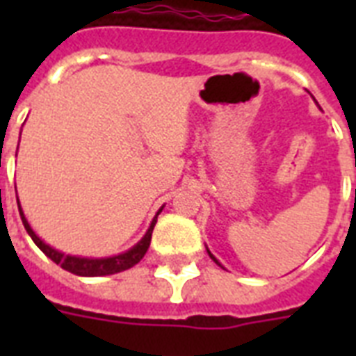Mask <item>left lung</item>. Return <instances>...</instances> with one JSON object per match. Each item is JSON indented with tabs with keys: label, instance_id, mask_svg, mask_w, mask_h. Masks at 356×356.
Segmentation results:
<instances>
[{
	"label": "left lung",
	"instance_id": "left-lung-1",
	"mask_svg": "<svg viewBox=\"0 0 356 356\" xmlns=\"http://www.w3.org/2000/svg\"><path fill=\"white\" fill-rule=\"evenodd\" d=\"M207 253H209V257H211V259H212V260H214V262H216V264H218V266H222V264H220V262H218V259H216V257H214V254H212V253H211V251H209V248H207ZM222 268H223V266H222Z\"/></svg>",
	"mask_w": 356,
	"mask_h": 356
}]
</instances>
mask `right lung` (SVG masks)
Returning <instances> with one entry per match:
<instances>
[{"label":"right lung","instance_id":"add662e5","mask_svg":"<svg viewBox=\"0 0 356 356\" xmlns=\"http://www.w3.org/2000/svg\"><path fill=\"white\" fill-rule=\"evenodd\" d=\"M164 207L159 209V212L155 214V218L151 220L149 229L145 231V234L142 236L138 243H134L133 248L127 249L125 253L114 254V257H102V259H92V257H77V254H66L63 251H58V249L51 248L49 243H46L42 240L38 234L31 229L29 222H27V218H25L24 211H22V207H19V200H18V211L19 216H22V222H24V227L27 231L31 238H33V242L40 248V251L46 257L58 264L63 270L70 271V273H74V275L79 277H103V275H114V273H120V271H125L129 268H133L134 264H138L140 260L144 259L145 251L149 248L151 243V234H153V227H155L156 218L162 212Z\"/></svg>","mask_w":356,"mask_h":356}]
</instances>
